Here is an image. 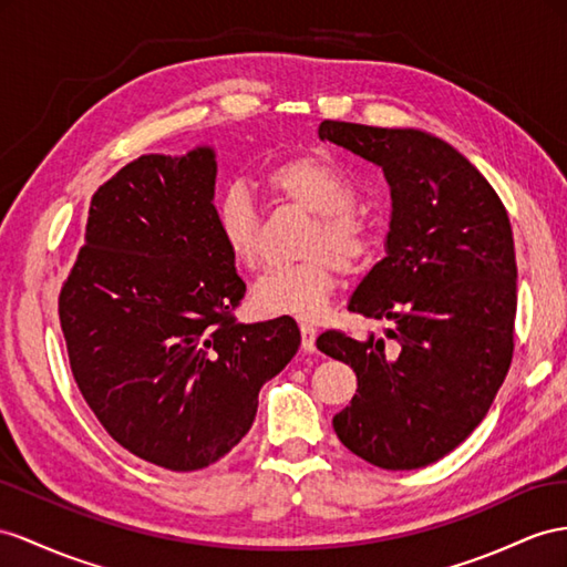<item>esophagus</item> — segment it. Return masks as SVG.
<instances>
[{
	"label": "esophagus",
	"instance_id": "esophagus-1",
	"mask_svg": "<svg viewBox=\"0 0 567 567\" xmlns=\"http://www.w3.org/2000/svg\"><path fill=\"white\" fill-rule=\"evenodd\" d=\"M299 330H301V347H303V350H307V352H313V350H316V336H318V330H316L311 323H301Z\"/></svg>",
	"mask_w": 567,
	"mask_h": 567
}]
</instances>
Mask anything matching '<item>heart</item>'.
<instances>
[{"label":"heart","instance_id":"b5f03b06","mask_svg":"<svg viewBox=\"0 0 567 567\" xmlns=\"http://www.w3.org/2000/svg\"><path fill=\"white\" fill-rule=\"evenodd\" d=\"M268 196L313 213L301 244L307 256L295 266L272 268L251 289L254 307L270 316L311 321L321 316L338 285V266L354 270L373 249V231L354 208V186L330 159L299 155L272 165L260 177ZM215 231L244 268L264 264V223L244 186H229L215 200Z\"/></svg>","mask_w":567,"mask_h":567}]
</instances>
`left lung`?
I'll list each match as a JSON object with an SVG mask.
<instances>
[{
    "label": "left lung",
    "mask_w": 567,
    "mask_h": 567,
    "mask_svg": "<svg viewBox=\"0 0 567 567\" xmlns=\"http://www.w3.org/2000/svg\"><path fill=\"white\" fill-rule=\"evenodd\" d=\"M318 136L379 165L393 200L385 258L347 303L390 328L383 338L326 330L316 340L357 373V395L332 429L375 467H426L482 424L511 369V220L484 174L439 136L330 120Z\"/></svg>",
    "instance_id": "left-lung-1"
}]
</instances>
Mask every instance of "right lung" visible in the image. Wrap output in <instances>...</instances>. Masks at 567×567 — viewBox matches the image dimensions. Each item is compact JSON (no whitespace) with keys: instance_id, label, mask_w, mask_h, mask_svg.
I'll return each mask as SVG.
<instances>
[{"instance_id":"right-lung-1","label":"right lung","mask_w":567,"mask_h":567,"mask_svg":"<svg viewBox=\"0 0 567 567\" xmlns=\"http://www.w3.org/2000/svg\"><path fill=\"white\" fill-rule=\"evenodd\" d=\"M210 145L141 155L91 198L60 295L71 373L128 453L172 472L225 457L299 350L289 316L237 323L246 285L215 231Z\"/></svg>"}]
</instances>
